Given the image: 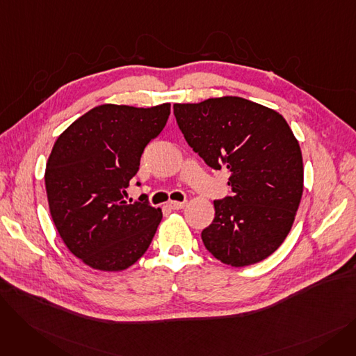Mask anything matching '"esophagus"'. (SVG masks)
<instances>
[{"label": "esophagus", "mask_w": 356, "mask_h": 356, "mask_svg": "<svg viewBox=\"0 0 356 356\" xmlns=\"http://www.w3.org/2000/svg\"><path fill=\"white\" fill-rule=\"evenodd\" d=\"M186 207V202H168V208L173 209V211H179L183 209Z\"/></svg>", "instance_id": "obj_1"}]
</instances>
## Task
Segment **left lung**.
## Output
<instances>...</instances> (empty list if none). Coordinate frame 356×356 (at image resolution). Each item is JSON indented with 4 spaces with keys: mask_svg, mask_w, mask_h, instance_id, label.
I'll use <instances>...</instances> for the list:
<instances>
[{
    "mask_svg": "<svg viewBox=\"0 0 356 356\" xmlns=\"http://www.w3.org/2000/svg\"><path fill=\"white\" fill-rule=\"evenodd\" d=\"M175 117L204 163L227 167L234 192L213 200L215 218L202 231L207 250L223 264L259 263L283 244L303 195V159L287 121L238 97L175 104Z\"/></svg>",
    "mask_w": 356,
    "mask_h": 356,
    "instance_id": "8db88e82",
    "label": "left lung"
}]
</instances>
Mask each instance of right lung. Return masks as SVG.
<instances>
[{"mask_svg":"<svg viewBox=\"0 0 356 356\" xmlns=\"http://www.w3.org/2000/svg\"><path fill=\"white\" fill-rule=\"evenodd\" d=\"M168 115L170 104H105L88 111L56 140L44 175L50 215L69 251L86 266L122 271L152 244L161 209L147 200L128 203L125 189Z\"/></svg>","mask_w":356,"mask_h":356,"instance_id":"1","label":"right lung"}]
</instances>
